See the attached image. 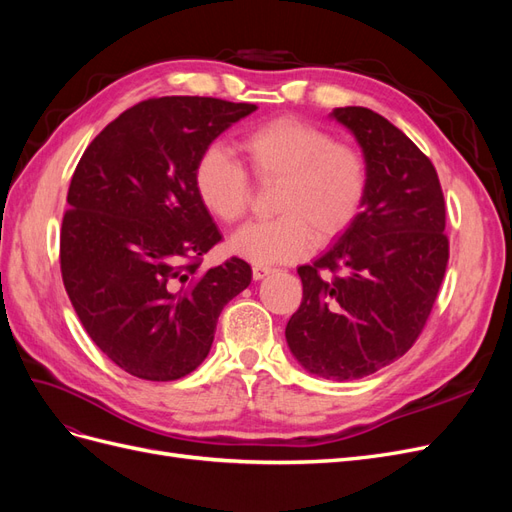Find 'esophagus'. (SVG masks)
Masks as SVG:
<instances>
[{"label": "esophagus", "mask_w": 512, "mask_h": 512, "mask_svg": "<svg viewBox=\"0 0 512 512\" xmlns=\"http://www.w3.org/2000/svg\"><path fill=\"white\" fill-rule=\"evenodd\" d=\"M273 269L271 267H265V265H254L252 267V275H254V280L258 282V280H265V277L271 273Z\"/></svg>", "instance_id": "1"}]
</instances>
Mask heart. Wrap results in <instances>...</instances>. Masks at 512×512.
Returning a JSON list of instances; mask_svg holds the SVG:
<instances>
[{"label":"heart","mask_w":512,"mask_h":512,"mask_svg":"<svg viewBox=\"0 0 512 512\" xmlns=\"http://www.w3.org/2000/svg\"><path fill=\"white\" fill-rule=\"evenodd\" d=\"M241 156L258 181H280L273 220L250 222L228 239V250L254 265L292 262L329 243L359 218L369 170L363 153L297 117H277L245 132ZM196 196L215 220L237 222L250 203L243 166L218 145L203 151L194 168Z\"/></svg>","instance_id":"1"}]
</instances>
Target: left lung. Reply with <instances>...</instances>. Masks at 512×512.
I'll list each match as a JSON object with an SVG mask.
<instances>
[{"label": "left lung", "mask_w": 512, "mask_h": 512, "mask_svg": "<svg viewBox=\"0 0 512 512\" xmlns=\"http://www.w3.org/2000/svg\"><path fill=\"white\" fill-rule=\"evenodd\" d=\"M359 143L369 183L359 218L312 265L286 342L309 374L359 380L404 356L423 331L448 262L444 196L425 153L363 106L329 115Z\"/></svg>", "instance_id": "1"}]
</instances>
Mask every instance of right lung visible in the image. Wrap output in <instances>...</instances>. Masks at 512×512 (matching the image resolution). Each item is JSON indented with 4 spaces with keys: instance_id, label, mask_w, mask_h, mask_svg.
Masks as SVG:
<instances>
[{
    "instance_id": "obj_1",
    "label": "right lung",
    "mask_w": 512,
    "mask_h": 512,
    "mask_svg": "<svg viewBox=\"0 0 512 512\" xmlns=\"http://www.w3.org/2000/svg\"><path fill=\"white\" fill-rule=\"evenodd\" d=\"M256 104L170 96L128 108L76 166L61 277L94 344L128 374L168 382L207 359L224 305L252 282L241 258L200 269L222 239L194 190L203 151Z\"/></svg>"
}]
</instances>
